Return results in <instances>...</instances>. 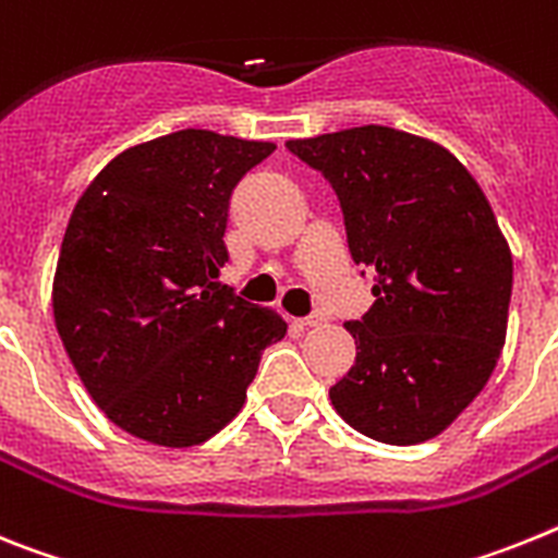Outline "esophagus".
<instances>
[{
    "label": "esophagus",
    "mask_w": 558,
    "mask_h": 558,
    "mask_svg": "<svg viewBox=\"0 0 558 558\" xmlns=\"http://www.w3.org/2000/svg\"><path fill=\"white\" fill-rule=\"evenodd\" d=\"M300 323H303V326H308V328H317V326H323V323H326V317H323L319 312H314V314H308V317L300 319Z\"/></svg>",
    "instance_id": "obj_1"
}]
</instances>
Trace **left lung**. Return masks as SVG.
Listing matches in <instances>:
<instances>
[{
    "label": "left lung",
    "mask_w": 558,
    "mask_h": 558,
    "mask_svg": "<svg viewBox=\"0 0 558 558\" xmlns=\"http://www.w3.org/2000/svg\"><path fill=\"white\" fill-rule=\"evenodd\" d=\"M286 148L337 191L373 306L345 328L356 362L328 390L356 433L410 447L486 387L506 345L513 260L486 193L426 137L356 125Z\"/></svg>",
    "instance_id": "left-lung-1"
}]
</instances>
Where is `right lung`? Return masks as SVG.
<instances>
[{
    "label": "right lung",
    "instance_id": "right-lung-1",
    "mask_svg": "<svg viewBox=\"0 0 558 558\" xmlns=\"http://www.w3.org/2000/svg\"><path fill=\"white\" fill-rule=\"evenodd\" d=\"M275 143L185 129L132 145L66 225L52 317L77 376L129 435L185 449L225 429L286 323L216 283L232 187Z\"/></svg>",
    "mask_w": 558,
    "mask_h": 558
}]
</instances>
